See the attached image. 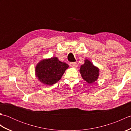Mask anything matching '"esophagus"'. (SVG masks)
<instances>
[{"label":"esophagus","mask_w":131,"mask_h":131,"mask_svg":"<svg viewBox=\"0 0 131 131\" xmlns=\"http://www.w3.org/2000/svg\"><path fill=\"white\" fill-rule=\"evenodd\" d=\"M70 65L71 67L73 68H76L78 66L77 63H75V62H71V63H70Z\"/></svg>","instance_id":"esophagus-1"}]
</instances>
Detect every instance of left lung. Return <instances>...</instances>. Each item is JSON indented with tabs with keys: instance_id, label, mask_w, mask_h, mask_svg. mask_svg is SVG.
Returning a JSON list of instances; mask_svg holds the SVG:
<instances>
[{
	"instance_id": "1",
	"label": "left lung",
	"mask_w": 131,
	"mask_h": 131,
	"mask_svg": "<svg viewBox=\"0 0 131 131\" xmlns=\"http://www.w3.org/2000/svg\"><path fill=\"white\" fill-rule=\"evenodd\" d=\"M79 71L83 79L90 84L96 81L99 76V69L87 59L80 66Z\"/></svg>"
}]
</instances>
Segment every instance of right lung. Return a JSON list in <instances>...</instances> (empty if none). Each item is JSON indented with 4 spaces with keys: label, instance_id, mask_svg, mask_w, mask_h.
<instances>
[{
    "label": "right lung",
    "instance_id": "obj_1",
    "mask_svg": "<svg viewBox=\"0 0 131 131\" xmlns=\"http://www.w3.org/2000/svg\"><path fill=\"white\" fill-rule=\"evenodd\" d=\"M67 63L59 61L56 57L40 61L35 67V75L39 81L51 85L59 80L69 68Z\"/></svg>",
    "mask_w": 131,
    "mask_h": 131
}]
</instances>
